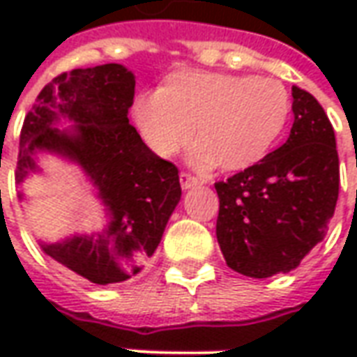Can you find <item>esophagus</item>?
<instances>
[{
	"instance_id": "1",
	"label": "esophagus",
	"mask_w": 357,
	"mask_h": 357,
	"mask_svg": "<svg viewBox=\"0 0 357 357\" xmlns=\"http://www.w3.org/2000/svg\"><path fill=\"white\" fill-rule=\"evenodd\" d=\"M179 183H181L183 189H191V187L201 185V179L195 178L191 174H187V172H181V174H179Z\"/></svg>"
}]
</instances>
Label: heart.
<instances>
[{
    "mask_svg": "<svg viewBox=\"0 0 357 357\" xmlns=\"http://www.w3.org/2000/svg\"><path fill=\"white\" fill-rule=\"evenodd\" d=\"M291 95L273 78L181 70L160 91L141 95L133 116L149 147L170 156L197 133L191 162L245 170L260 162L281 137Z\"/></svg>",
    "mask_w": 357,
    "mask_h": 357,
    "instance_id": "b5f03b06",
    "label": "heart"
}]
</instances>
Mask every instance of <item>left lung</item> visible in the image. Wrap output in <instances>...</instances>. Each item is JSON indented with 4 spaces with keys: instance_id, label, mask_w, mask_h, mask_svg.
<instances>
[{
    "instance_id": "8db88e82",
    "label": "left lung",
    "mask_w": 357,
    "mask_h": 357,
    "mask_svg": "<svg viewBox=\"0 0 357 357\" xmlns=\"http://www.w3.org/2000/svg\"><path fill=\"white\" fill-rule=\"evenodd\" d=\"M291 135L255 166L218 181L216 237L243 275L289 273L321 243L338 199L335 130L314 95L292 86Z\"/></svg>"
}]
</instances>
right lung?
I'll list each match as a JSON object with an SVG mask.
<instances>
[{"instance_id":"right-lung-1","label":"right lung","mask_w":357,"mask_h":357,"mask_svg":"<svg viewBox=\"0 0 357 357\" xmlns=\"http://www.w3.org/2000/svg\"><path fill=\"white\" fill-rule=\"evenodd\" d=\"M133 93L135 78L126 66L76 68L40 91L20 132L17 183L38 170L36 153L45 151L78 164L99 191L109 220L102 231L40 243L45 255L95 284L139 273L181 199L178 168L156 156L128 120ZM61 117L73 126L53 128Z\"/></svg>"}]
</instances>
